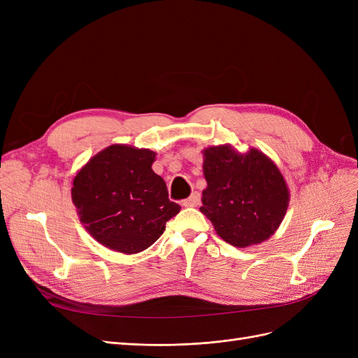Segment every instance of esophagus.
Returning <instances> with one entry per match:
<instances>
[{
  "instance_id": "1",
  "label": "esophagus",
  "mask_w": 358,
  "mask_h": 358,
  "mask_svg": "<svg viewBox=\"0 0 358 358\" xmlns=\"http://www.w3.org/2000/svg\"><path fill=\"white\" fill-rule=\"evenodd\" d=\"M182 204L185 206V208H194V206H199L200 204V194L199 192H192L187 200L182 201Z\"/></svg>"
}]
</instances>
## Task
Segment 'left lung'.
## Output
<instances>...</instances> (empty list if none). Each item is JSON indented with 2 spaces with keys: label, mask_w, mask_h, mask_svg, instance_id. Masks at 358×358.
Wrapping results in <instances>:
<instances>
[{
  "label": "left lung",
  "mask_w": 358,
  "mask_h": 358,
  "mask_svg": "<svg viewBox=\"0 0 358 358\" xmlns=\"http://www.w3.org/2000/svg\"><path fill=\"white\" fill-rule=\"evenodd\" d=\"M208 188L200 210L227 243L246 248L272 236L288 208L287 183L272 159L257 149L239 154L229 146L204 150Z\"/></svg>",
  "instance_id": "left-lung-1"
}]
</instances>
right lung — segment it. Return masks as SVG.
Wrapping results in <instances>:
<instances>
[{
	"label": "right lung",
	"mask_w": 358,
	"mask_h": 358,
	"mask_svg": "<svg viewBox=\"0 0 358 358\" xmlns=\"http://www.w3.org/2000/svg\"><path fill=\"white\" fill-rule=\"evenodd\" d=\"M155 152L112 145L90 159L73 180L71 197L85 229L117 252L149 248L178 215L166 182L152 170Z\"/></svg>",
	"instance_id": "add662e5"
}]
</instances>
